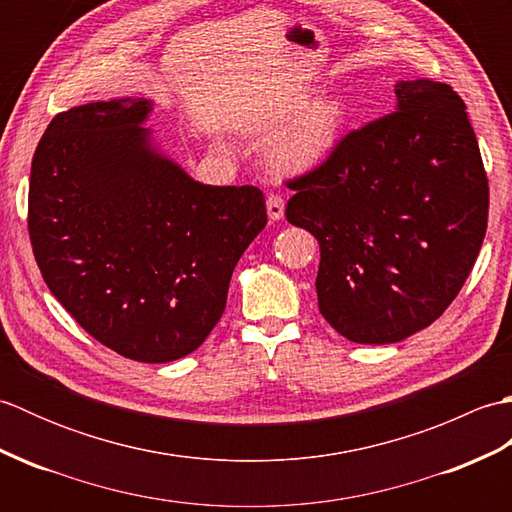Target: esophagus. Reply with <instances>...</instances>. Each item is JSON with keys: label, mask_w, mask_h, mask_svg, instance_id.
<instances>
[{"label": "esophagus", "mask_w": 512, "mask_h": 512, "mask_svg": "<svg viewBox=\"0 0 512 512\" xmlns=\"http://www.w3.org/2000/svg\"><path fill=\"white\" fill-rule=\"evenodd\" d=\"M284 209H286V204H284V200L279 198V195H268V200H266V211H268V217L273 222H279L281 217H284Z\"/></svg>", "instance_id": "obj_1"}]
</instances>
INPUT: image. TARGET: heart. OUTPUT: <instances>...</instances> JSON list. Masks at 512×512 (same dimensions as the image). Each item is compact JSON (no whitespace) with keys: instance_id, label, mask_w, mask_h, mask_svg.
Returning a JSON list of instances; mask_svg holds the SVG:
<instances>
[{"instance_id":"obj_1","label":"heart","mask_w":512,"mask_h":512,"mask_svg":"<svg viewBox=\"0 0 512 512\" xmlns=\"http://www.w3.org/2000/svg\"><path fill=\"white\" fill-rule=\"evenodd\" d=\"M350 112L336 96H319L310 101L308 92L295 94L277 105L262 121V132L273 134L266 162L279 176H306L321 169L339 151Z\"/></svg>"}]
</instances>
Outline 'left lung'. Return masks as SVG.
Listing matches in <instances>:
<instances>
[{"label":"left lung","mask_w":512,"mask_h":512,"mask_svg":"<svg viewBox=\"0 0 512 512\" xmlns=\"http://www.w3.org/2000/svg\"><path fill=\"white\" fill-rule=\"evenodd\" d=\"M394 112L343 138L288 187L290 224L317 237L319 310L347 341H405L458 297L480 253L488 180L449 85L396 83Z\"/></svg>","instance_id":"1"}]
</instances>
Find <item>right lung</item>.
Wrapping results in <instances>:
<instances>
[{"mask_svg":"<svg viewBox=\"0 0 512 512\" xmlns=\"http://www.w3.org/2000/svg\"><path fill=\"white\" fill-rule=\"evenodd\" d=\"M154 101L52 118L30 169L28 231L46 286L96 341L143 363L191 354L266 226L257 187L193 180L145 127Z\"/></svg>","mask_w":512,"mask_h":512,"instance_id":"add662e5","label":"right lung"}]
</instances>
